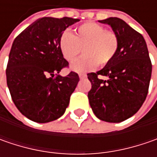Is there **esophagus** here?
I'll list each match as a JSON object with an SVG mask.
<instances>
[{"instance_id": "esophagus-1", "label": "esophagus", "mask_w": 157, "mask_h": 157, "mask_svg": "<svg viewBox=\"0 0 157 157\" xmlns=\"http://www.w3.org/2000/svg\"><path fill=\"white\" fill-rule=\"evenodd\" d=\"M78 76H79V78L80 79H83V78H86V74H85V73H79Z\"/></svg>"}]
</instances>
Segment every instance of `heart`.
<instances>
[{"label": "heart", "instance_id": "1", "mask_svg": "<svg viewBox=\"0 0 157 157\" xmlns=\"http://www.w3.org/2000/svg\"><path fill=\"white\" fill-rule=\"evenodd\" d=\"M118 47L117 35L94 21L79 25L73 35L65 30L59 38L60 52L68 62L73 61L82 49L84 55L71 64V69L76 72L93 71L98 64L105 65L115 56Z\"/></svg>", "mask_w": 157, "mask_h": 157}]
</instances>
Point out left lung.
<instances>
[{
    "instance_id": "left-lung-1",
    "label": "left lung",
    "mask_w": 157,
    "mask_h": 157,
    "mask_svg": "<svg viewBox=\"0 0 157 157\" xmlns=\"http://www.w3.org/2000/svg\"><path fill=\"white\" fill-rule=\"evenodd\" d=\"M99 21L111 26L119 47L103 69L87 74L92 84L88 99L97 118L117 123L136 113L146 100L152 64L146 42L139 32L117 17ZM99 75L109 79L100 80Z\"/></svg>"
}]
</instances>
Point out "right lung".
<instances>
[{"mask_svg": "<svg viewBox=\"0 0 157 157\" xmlns=\"http://www.w3.org/2000/svg\"><path fill=\"white\" fill-rule=\"evenodd\" d=\"M79 19L43 17L14 40L6 70L7 85L17 109L35 122L46 123L60 118L79 81L71 71L58 73L69 63L59 49V38Z\"/></svg>", "mask_w": 157, "mask_h": 157, "instance_id": "1", "label": "right lung"}]
</instances>
